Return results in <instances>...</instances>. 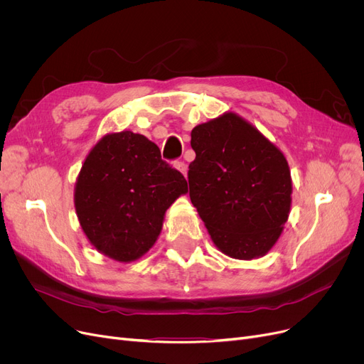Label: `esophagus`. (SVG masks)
I'll return each instance as SVG.
<instances>
[{
    "label": "esophagus",
    "mask_w": 364,
    "mask_h": 364,
    "mask_svg": "<svg viewBox=\"0 0 364 364\" xmlns=\"http://www.w3.org/2000/svg\"><path fill=\"white\" fill-rule=\"evenodd\" d=\"M174 166L181 172V174H183L184 177H187V165H186L183 161H177V162H174Z\"/></svg>",
    "instance_id": "1"
}]
</instances>
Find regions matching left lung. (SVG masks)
<instances>
[{"label": "left lung", "instance_id": "1", "mask_svg": "<svg viewBox=\"0 0 364 364\" xmlns=\"http://www.w3.org/2000/svg\"><path fill=\"white\" fill-rule=\"evenodd\" d=\"M190 200L218 250L236 259L269 252L288 221L292 180L283 153L227 112L192 129Z\"/></svg>", "mask_w": 364, "mask_h": 364}]
</instances>
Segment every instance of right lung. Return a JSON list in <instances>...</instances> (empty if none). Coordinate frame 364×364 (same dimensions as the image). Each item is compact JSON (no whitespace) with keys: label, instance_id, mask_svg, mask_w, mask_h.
<instances>
[{"label":"right lung","instance_id":"right-lung-1","mask_svg":"<svg viewBox=\"0 0 364 364\" xmlns=\"http://www.w3.org/2000/svg\"><path fill=\"white\" fill-rule=\"evenodd\" d=\"M187 193L180 171L141 134L112 132L95 144L75 184V209L90 243L129 262L155 245L166 209Z\"/></svg>","mask_w":364,"mask_h":364}]
</instances>
